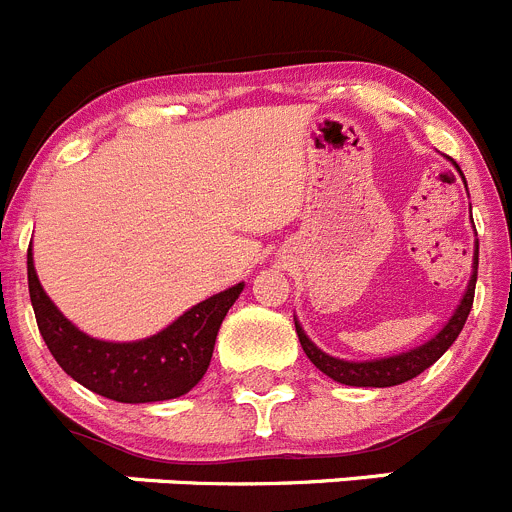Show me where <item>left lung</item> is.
Here are the masks:
<instances>
[{
    "label": "left lung",
    "mask_w": 512,
    "mask_h": 512,
    "mask_svg": "<svg viewBox=\"0 0 512 512\" xmlns=\"http://www.w3.org/2000/svg\"><path fill=\"white\" fill-rule=\"evenodd\" d=\"M477 262H480V245L474 250V267H477ZM474 285H477V270H474L472 280H469L467 285V293H464L462 303H459V308L449 319V324H446L431 342L423 344V347L395 354V357L388 359H375V362H344V359L329 357V354L321 352V349L303 334L298 321L296 334L298 339H301V347L303 352H306V357L311 359L313 365L319 367L324 375H329L331 380L342 382V385H352V388H390V385H400V382H408L413 380V377L421 375L423 370H428V367L434 365L436 359L454 344L459 331L464 329V321H467L469 311H472Z\"/></svg>",
    "instance_id": "8db88e82"
}]
</instances>
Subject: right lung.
Wrapping results in <instances>:
<instances>
[{"label": "right lung", "mask_w": 512, "mask_h": 512, "mask_svg": "<svg viewBox=\"0 0 512 512\" xmlns=\"http://www.w3.org/2000/svg\"><path fill=\"white\" fill-rule=\"evenodd\" d=\"M27 285L38 329L55 362L91 393L117 403L181 398L199 385L214 354L219 326L245 288L239 283L206 298L150 339L117 344L91 339L55 308L35 273L32 250H27Z\"/></svg>", "instance_id": "1"}]
</instances>
